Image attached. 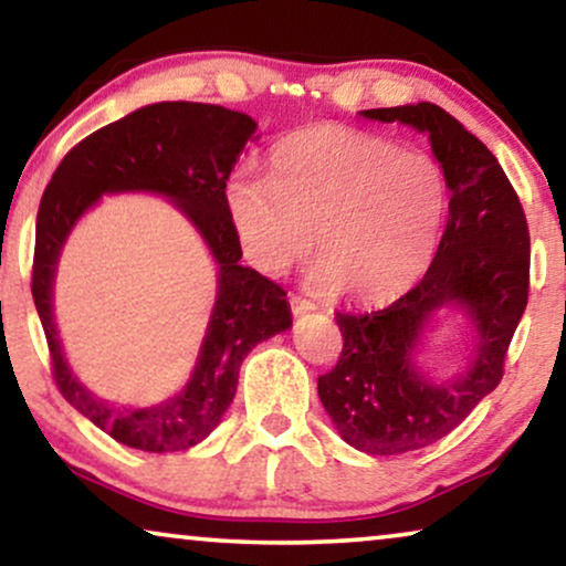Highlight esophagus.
I'll list each match as a JSON object with an SVG mask.
<instances>
[{"label":"esophagus","mask_w":566,"mask_h":566,"mask_svg":"<svg viewBox=\"0 0 566 566\" xmlns=\"http://www.w3.org/2000/svg\"><path fill=\"white\" fill-rule=\"evenodd\" d=\"M289 304H291V312L296 314V316H301V314H308V312H314L316 308V304L312 298H306V296H301V293H291L289 296Z\"/></svg>","instance_id":"34e87169"}]
</instances>
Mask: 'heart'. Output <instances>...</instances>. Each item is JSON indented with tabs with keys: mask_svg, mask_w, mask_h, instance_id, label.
Returning <instances> with one entry per match:
<instances>
[{
	"mask_svg": "<svg viewBox=\"0 0 566 566\" xmlns=\"http://www.w3.org/2000/svg\"><path fill=\"white\" fill-rule=\"evenodd\" d=\"M443 167L420 149L339 126L283 138L268 177L239 172L227 216L244 260L285 273L314 250L319 289L358 301L397 296L428 268L443 229Z\"/></svg>",
	"mask_w": 566,
	"mask_h": 566,
	"instance_id": "heart-1",
	"label": "heart"
}]
</instances>
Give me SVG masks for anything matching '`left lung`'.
<instances>
[{"label": "left lung", "mask_w": 566, "mask_h": 566, "mask_svg": "<svg viewBox=\"0 0 566 566\" xmlns=\"http://www.w3.org/2000/svg\"><path fill=\"white\" fill-rule=\"evenodd\" d=\"M363 115L428 134L451 188L428 273L378 312H337L343 353L319 376V399L345 443L370 455H399L446 438L502 381L510 339L528 304L531 237L500 161L443 107L417 103ZM446 303L468 308L478 350L467 377L432 385L416 370L413 347Z\"/></svg>", "instance_id": "obj_1"}]
</instances>
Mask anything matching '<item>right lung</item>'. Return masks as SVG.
Masks as SVG:
<instances>
[{
    "instance_id": "obj_1",
    "label": "right lung",
    "mask_w": 566,
    "mask_h": 566,
    "mask_svg": "<svg viewBox=\"0 0 566 566\" xmlns=\"http://www.w3.org/2000/svg\"><path fill=\"white\" fill-rule=\"evenodd\" d=\"M258 128L250 115L206 103H157L82 138L45 185L35 221L33 301L49 343L53 381L69 405L123 446L149 453L188 451L211 436L237 394L239 366L262 339L291 327L285 291L239 265L227 216V180ZM151 189L172 197L220 262V293L191 384L149 410L97 400L67 370L52 324L50 289L67 231L103 191Z\"/></svg>"
}]
</instances>
